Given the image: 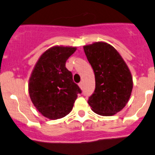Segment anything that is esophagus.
<instances>
[{
  "instance_id": "1",
  "label": "esophagus",
  "mask_w": 155,
  "mask_h": 155,
  "mask_svg": "<svg viewBox=\"0 0 155 155\" xmlns=\"http://www.w3.org/2000/svg\"><path fill=\"white\" fill-rule=\"evenodd\" d=\"M79 87H80L81 89H82V87H83V84H82V82L79 83Z\"/></svg>"
}]
</instances>
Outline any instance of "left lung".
Masks as SVG:
<instances>
[{
  "instance_id": "8db88e82",
  "label": "left lung",
  "mask_w": 155,
  "mask_h": 155,
  "mask_svg": "<svg viewBox=\"0 0 155 155\" xmlns=\"http://www.w3.org/2000/svg\"><path fill=\"white\" fill-rule=\"evenodd\" d=\"M95 75L96 87L89 98L93 111L113 116L128 103L133 88L131 73L118 51L106 42L83 47Z\"/></svg>"
}]
</instances>
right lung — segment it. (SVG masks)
Listing matches in <instances>:
<instances>
[{"label":"right lung","mask_w":155,"mask_h":155,"mask_svg":"<svg viewBox=\"0 0 155 155\" xmlns=\"http://www.w3.org/2000/svg\"><path fill=\"white\" fill-rule=\"evenodd\" d=\"M75 47L54 46L47 50L32 70L28 91L34 106L44 117L57 120L68 115L81 91L65 67Z\"/></svg>","instance_id":"obj_1"}]
</instances>
